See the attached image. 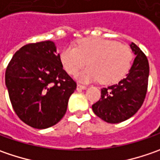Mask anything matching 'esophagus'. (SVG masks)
<instances>
[{"label": "esophagus", "instance_id": "esophagus-1", "mask_svg": "<svg viewBox=\"0 0 160 160\" xmlns=\"http://www.w3.org/2000/svg\"><path fill=\"white\" fill-rule=\"evenodd\" d=\"M86 88H87L86 86H84V85H82V84H77V91H82V90H85Z\"/></svg>", "mask_w": 160, "mask_h": 160}]
</instances>
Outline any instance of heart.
<instances>
[{"mask_svg":"<svg viewBox=\"0 0 160 160\" xmlns=\"http://www.w3.org/2000/svg\"><path fill=\"white\" fill-rule=\"evenodd\" d=\"M132 58V51L126 45L102 38H84L77 47L67 46L60 52V60L68 73L75 74L84 65L90 68L77 77L83 82L100 79L102 83H115L126 76Z\"/></svg>","mask_w":160,"mask_h":160,"instance_id":"obj_1","label":"heart"}]
</instances>
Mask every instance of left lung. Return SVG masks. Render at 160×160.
I'll return each mask as SVG.
<instances>
[{"label":"left lung","instance_id":"left-lung-1","mask_svg":"<svg viewBox=\"0 0 160 160\" xmlns=\"http://www.w3.org/2000/svg\"><path fill=\"white\" fill-rule=\"evenodd\" d=\"M129 46L135 55L126 78L102 89V99L92 108L97 117L110 124H118L132 117L144 102L150 67L147 57L133 42Z\"/></svg>","mask_w":160,"mask_h":160}]
</instances>
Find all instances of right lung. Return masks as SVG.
Listing matches in <instances>:
<instances>
[{
	"label": "right lung",
	"mask_w": 160,
	"mask_h": 160,
	"mask_svg": "<svg viewBox=\"0 0 160 160\" xmlns=\"http://www.w3.org/2000/svg\"><path fill=\"white\" fill-rule=\"evenodd\" d=\"M5 84L18 117L37 129L60 121L77 88L76 82L63 69L52 41L21 47L8 65Z\"/></svg>",
	"instance_id": "add662e5"
}]
</instances>
